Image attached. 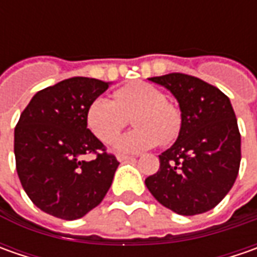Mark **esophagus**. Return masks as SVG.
Segmentation results:
<instances>
[{"label": "esophagus", "instance_id": "obj_1", "mask_svg": "<svg viewBox=\"0 0 257 257\" xmlns=\"http://www.w3.org/2000/svg\"><path fill=\"white\" fill-rule=\"evenodd\" d=\"M117 160L118 162H128V160H134L133 156H125V154H117Z\"/></svg>", "mask_w": 257, "mask_h": 257}]
</instances>
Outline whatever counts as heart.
<instances>
[{
	"instance_id": "obj_1",
	"label": "heart",
	"mask_w": 257,
	"mask_h": 257,
	"mask_svg": "<svg viewBox=\"0 0 257 257\" xmlns=\"http://www.w3.org/2000/svg\"><path fill=\"white\" fill-rule=\"evenodd\" d=\"M134 113V130L123 134L115 144V150L139 153L153 149L157 144L169 146L180 136L183 113L177 104L166 100L164 93L156 85L134 81L114 91V100L97 97L90 103L85 121L91 133L104 143L117 137Z\"/></svg>"
}]
</instances>
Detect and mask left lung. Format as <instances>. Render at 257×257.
Here are the masks:
<instances>
[{"instance_id":"obj_1","label":"left lung","mask_w":257,"mask_h":257,"mask_svg":"<svg viewBox=\"0 0 257 257\" xmlns=\"http://www.w3.org/2000/svg\"><path fill=\"white\" fill-rule=\"evenodd\" d=\"M179 101L182 133L159 156V172L146 179L154 199L177 214L194 216L222 202L240 166V133L230 100L193 75L172 73L149 78Z\"/></svg>"}]
</instances>
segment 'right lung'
Returning <instances> with one entry per match:
<instances>
[{
    "label": "right lung",
    "instance_id": "right-lung-1",
    "mask_svg": "<svg viewBox=\"0 0 257 257\" xmlns=\"http://www.w3.org/2000/svg\"><path fill=\"white\" fill-rule=\"evenodd\" d=\"M110 83L73 77L38 91L14 132L17 173L38 209L75 220L98 206L118 167L115 156L87 128L90 103ZM95 154L93 161L82 159Z\"/></svg>",
    "mask_w": 257,
    "mask_h": 257
}]
</instances>
